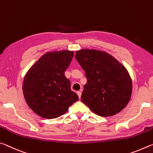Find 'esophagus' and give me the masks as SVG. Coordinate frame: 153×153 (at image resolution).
<instances>
[{"instance_id":"1","label":"esophagus","mask_w":153,"mask_h":153,"mask_svg":"<svg viewBox=\"0 0 153 153\" xmlns=\"http://www.w3.org/2000/svg\"><path fill=\"white\" fill-rule=\"evenodd\" d=\"M77 95H78V96H79V98H81V91H77Z\"/></svg>"}]
</instances>
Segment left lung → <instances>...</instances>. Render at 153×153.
<instances>
[{"label": "left lung", "instance_id": "8db88e82", "mask_svg": "<svg viewBox=\"0 0 153 153\" xmlns=\"http://www.w3.org/2000/svg\"><path fill=\"white\" fill-rule=\"evenodd\" d=\"M75 58L87 80L81 101L101 117L121 112L128 104L132 91V81L126 68L110 54L98 50H79Z\"/></svg>", "mask_w": 153, "mask_h": 153}]
</instances>
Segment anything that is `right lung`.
I'll return each instance as SVG.
<instances>
[{"mask_svg":"<svg viewBox=\"0 0 153 153\" xmlns=\"http://www.w3.org/2000/svg\"><path fill=\"white\" fill-rule=\"evenodd\" d=\"M74 52L62 50L44 54L27 72L23 93L28 106L42 118L56 119L68 111L79 97L64 75Z\"/></svg>","mask_w":153,"mask_h":153,"instance_id":"obj_1","label":"right lung"}]
</instances>
